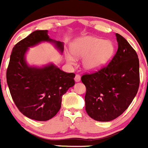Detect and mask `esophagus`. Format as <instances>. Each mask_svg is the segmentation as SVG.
<instances>
[{
    "label": "esophagus",
    "mask_w": 148,
    "mask_h": 148,
    "mask_svg": "<svg viewBox=\"0 0 148 148\" xmlns=\"http://www.w3.org/2000/svg\"><path fill=\"white\" fill-rule=\"evenodd\" d=\"M74 80H75V82H79L80 81V76L79 75V74H76L75 77H74Z\"/></svg>",
    "instance_id": "obj_1"
}]
</instances>
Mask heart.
Here are the masks:
<instances>
[{"label":"heart","instance_id":"heart-1","mask_svg":"<svg viewBox=\"0 0 148 148\" xmlns=\"http://www.w3.org/2000/svg\"><path fill=\"white\" fill-rule=\"evenodd\" d=\"M71 51L76 57L83 58L82 64L86 70L95 71L104 66L112 58L114 45L110 40L85 36L76 39L71 45ZM73 55L66 54L67 62L71 65H74L76 61Z\"/></svg>","mask_w":148,"mask_h":148}]
</instances>
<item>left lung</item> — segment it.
Instances as JSON below:
<instances>
[{"label": "left lung", "instance_id": "8db88e82", "mask_svg": "<svg viewBox=\"0 0 148 148\" xmlns=\"http://www.w3.org/2000/svg\"><path fill=\"white\" fill-rule=\"evenodd\" d=\"M118 51L106 67L82 76L86 87V110L97 121H110L124 112L139 86L138 55L124 37L115 33Z\"/></svg>", "mask_w": 148, "mask_h": 148}]
</instances>
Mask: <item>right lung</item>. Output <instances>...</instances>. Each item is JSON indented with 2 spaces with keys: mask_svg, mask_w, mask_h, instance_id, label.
Listing matches in <instances>:
<instances>
[{
  "mask_svg": "<svg viewBox=\"0 0 148 148\" xmlns=\"http://www.w3.org/2000/svg\"><path fill=\"white\" fill-rule=\"evenodd\" d=\"M47 33L36 30L18 42L12 48L6 71L10 94L19 111L39 121H48L56 115L62 95L75 84L74 73L64 72L53 63L38 67L27 62L29 47L41 42H50L61 54L63 53V42L52 39Z\"/></svg>",
  "mask_w": 148,
  "mask_h": 148,
  "instance_id": "obj_1",
  "label": "right lung"
}]
</instances>
